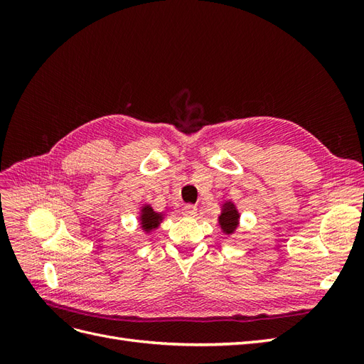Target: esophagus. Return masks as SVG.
<instances>
[{"label": "esophagus", "mask_w": 364, "mask_h": 364, "mask_svg": "<svg viewBox=\"0 0 364 364\" xmlns=\"http://www.w3.org/2000/svg\"><path fill=\"white\" fill-rule=\"evenodd\" d=\"M182 214L185 215V217H196L197 215V206H194V205H183L182 206Z\"/></svg>", "instance_id": "esophagus-1"}]
</instances>
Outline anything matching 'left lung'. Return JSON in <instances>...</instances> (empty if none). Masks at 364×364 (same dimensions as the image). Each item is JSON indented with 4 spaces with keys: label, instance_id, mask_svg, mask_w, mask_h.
<instances>
[{
    "label": "left lung",
    "instance_id": "left-lung-1",
    "mask_svg": "<svg viewBox=\"0 0 364 364\" xmlns=\"http://www.w3.org/2000/svg\"><path fill=\"white\" fill-rule=\"evenodd\" d=\"M238 217L240 215L235 209V205L228 202L223 205V213L218 217V223L226 234H232L238 226Z\"/></svg>",
    "mask_w": 364,
    "mask_h": 364
}]
</instances>
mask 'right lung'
<instances>
[{
  "label": "right lung",
  "instance_id": "obj_1",
  "mask_svg": "<svg viewBox=\"0 0 364 364\" xmlns=\"http://www.w3.org/2000/svg\"><path fill=\"white\" fill-rule=\"evenodd\" d=\"M162 220V214H158L153 211L150 205H146L141 211V228L144 230H151L159 226V222Z\"/></svg>",
  "mask_w": 364,
  "mask_h": 364
}]
</instances>
